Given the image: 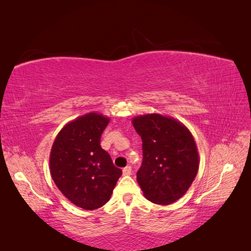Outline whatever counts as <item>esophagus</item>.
I'll return each instance as SVG.
<instances>
[{
    "mask_svg": "<svg viewBox=\"0 0 251 251\" xmlns=\"http://www.w3.org/2000/svg\"><path fill=\"white\" fill-rule=\"evenodd\" d=\"M123 174H124L125 176H128L131 174V167L130 166H126L124 169H123Z\"/></svg>",
    "mask_w": 251,
    "mask_h": 251,
    "instance_id": "esophagus-1",
    "label": "esophagus"
}]
</instances>
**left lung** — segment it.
<instances>
[{
  "label": "left lung",
  "instance_id": "1",
  "mask_svg": "<svg viewBox=\"0 0 251 251\" xmlns=\"http://www.w3.org/2000/svg\"><path fill=\"white\" fill-rule=\"evenodd\" d=\"M143 142L137 181L145 197L169 205L188 190L197 175L199 158L190 131L173 118L148 114L133 120Z\"/></svg>",
  "mask_w": 251,
  "mask_h": 251
}]
</instances>
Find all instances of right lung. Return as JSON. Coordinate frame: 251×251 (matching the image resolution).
Masks as SVG:
<instances>
[{"instance_id":"1","label":"right lung","mask_w":251,"mask_h":251,"mask_svg":"<svg viewBox=\"0 0 251 251\" xmlns=\"http://www.w3.org/2000/svg\"><path fill=\"white\" fill-rule=\"evenodd\" d=\"M108 122L96 113L78 117L59 131L50 151V175L57 188L86 210L104 206L122 176V169L100 147Z\"/></svg>"}]
</instances>
